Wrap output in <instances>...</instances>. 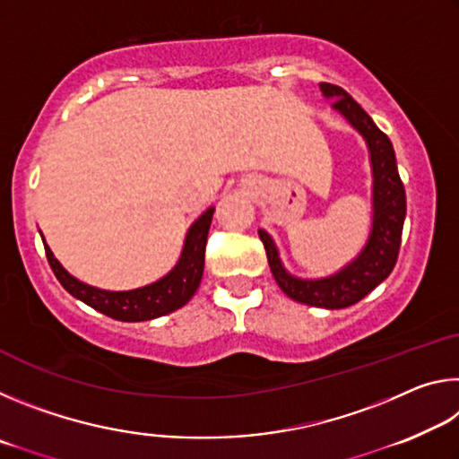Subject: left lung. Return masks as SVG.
Here are the masks:
<instances>
[{
	"instance_id": "left-lung-1",
	"label": "left lung",
	"mask_w": 459,
	"mask_h": 459,
	"mask_svg": "<svg viewBox=\"0 0 459 459\" xmlns=\"http://www.w3.org/2000/svg\"><path fill=\"white\" fill-rule=\"evenodd\" d=\"M320 91L325 99L332 100L333 111L342 115L348 126L359 131L368 147L372 169V222L367 243L362 251L336 273L306 279L285 269L275 240L267 230L259 229V237L265 245L271 273L287 298L306 306L342 309L354 306L391 275L399 257L407 198L399 178L391 139L375 126L370 115L344 89L320 82Z\"/></svg>"
}]
</instances>
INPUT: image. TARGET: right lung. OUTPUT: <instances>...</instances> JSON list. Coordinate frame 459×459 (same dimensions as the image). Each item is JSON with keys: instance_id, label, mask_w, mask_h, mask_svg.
Here are the masks:
<instances>
[{"instance_id": "1", "label": "right lung", "mask_w": 459, "mask_h": 459, "mask_svg": "<svg viewBox=\"0 0 459 459\" xmlns=\"http://www.w3.org/2000/svg\"><path fill=\"white\" fill-rule=\"evenodd\" d=\"M214 206L206 208L196 221L190 224L188 232H186L184 247L176 265L168 271L164 277L158 281L147 283L137 290L127 291H108L100 290V287H92L89 283L81 281L74 275L60 265V261L54 257L50 247L46 245V259H48L54 275L60 281V285L73 295V298L81 299L82 304L91 306L97 312L105 314L113 320L119 322H145L155 320V317L172 314L176 309L188 304L192 295L196 293L202 273H204V251H206V238L208 230H211Z\"/></svg>"}]
</instances>
